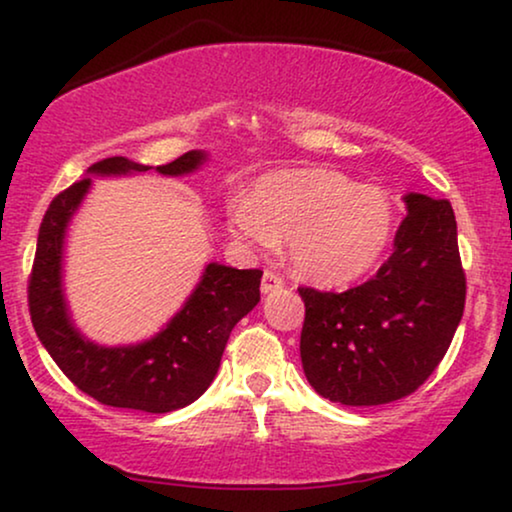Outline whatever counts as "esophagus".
<instances>
[{
    "label": "esophagus",
    "instance_id": "1",
    "mask_svg": "<svg viewBox=\"0 0 512 512\" xmlns=\"http://www.w3.org/2000/svg\"><path fill=\"white\" fill-rule=\"evenodd\" d=\"M284 286V279L277 275V272L272 270H265L263 272V282H261V291L263 293H275Z\"/></svg>",
    "mask_w": 512,
    "mask_h": 512
}]
</instances>
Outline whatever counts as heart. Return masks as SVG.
Listing matches in <instances>:
<instances>
[{
    "label": "heart",
    "mask_w": 512,
    "mask_h": 512,
    "mask_svg": "<svg viewBox=\"0 0 512 512\" xmlns=\"http://www.w3.org/2000/svg\"><path fill=\"white\" fill-rule=\"evenodd\" d=\"M228 230L258 249L289 240L298 277L319 286L354 282L380 261L394 233V209L377 188L321 167L261 177L249 198L228 205Z\"/></svg>",
    "instance_id": "1"
}]
</instances>
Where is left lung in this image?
I'll return each mask as SVG.
<instances>
[{
  "label": "left lung",
  "mask_w": 512,
  "mask_h": 512,
  "mask_svg": "<svg viewBox=\"0 0 512 512\" xmlns=\"http://www.w3.org/2000/svg\"><path fill=\"white\" fill-rule=\"evenodd\" d=\"M403 202L394 254L373 279L345 293L298 289L305 377L333 403L382 405L412 394L443 361L464 314L452 205L422 193Z\"/></svg>",
  "instance_id": "obj_1"
}]
</instances>
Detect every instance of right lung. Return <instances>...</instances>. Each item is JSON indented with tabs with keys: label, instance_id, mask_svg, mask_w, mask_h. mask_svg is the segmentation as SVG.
Masks as SVG:
<instances>
[{
	"label": "right lung",
	"instance_id": "right-lung-1",
	"mask_svg": "<svg viewBox=\"0 0 512 512\" xmlns=\"http://www.w3.org/2000/svg\"><path fill=\"white\" fill-rule=\"evenodd\" d=\"M207 163L205 151H188L156 172L184 177ZM151 170L123 156L90 165L95 177H125ZM93 186L83 177L53 198L41 221L30 275V314L41 345L83 394L111 408L172 412L205 394L221 366L223 349L237 321L261 300V270H235L207 263L184 307L153 338L137 345L104 347L74 326L62 289V251L76 209Z\"/></svg>",
	"mask_w": 512,
	"mask_h": 512
}]
</instances>
